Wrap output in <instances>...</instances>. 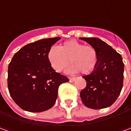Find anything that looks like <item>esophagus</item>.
<instances>
[{"label": "esophagus", "instance_id": "obj_1", "mask_svg": "<svg viewBox=\"0 0 131 131\" xmlns=\"http://www.w3.org/2000/svg\"><path fill=\"white\" fill-rule=\"evenodd\" d=\"M69 81H70L71 83L74 82V81H75V78H74V77H73V78H71V77H69Z\"/></svg>", "mask_w": 131, "mask_h": 131}]
</instances>
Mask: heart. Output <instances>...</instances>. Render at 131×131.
<instances>
[{"label":"heart","mask_w":131,"mask_h":131,"mask_svg":"<svg viewBox=\"0 0 131 131\" xmlns=\"http://www.w3.org/2000/svg\"><path fill=\"white\" fill-rule=\"evenodd\" d=\"M48 60L54 71L61 72L69 65V71L91 73L97 64V52L93 46H83L76 40L65 41L59 47L52 46L48 52Z\"/></svg>","instance_id":"obj_1"}]
</instances>
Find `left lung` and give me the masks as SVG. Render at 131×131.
Segmentation results:
<instances>
[{
	"mask_svg": "<svg viewBox=\"0 0 131 131\" xmlns=\"http://www.w3.org/2000/svg\"><path fill=\"white\" fill-rule=\"evenodd\" d=\"M96 50L97 64L93 72L83 76L86 87L80 97L91 109L99 110L111 106L118 98L124 82V64L121 54L97 38H80Z\"/></svg>",
	"mask_w": 131,
	"mask_h": 131,
	"instance_id": "8db88e82",
	"label": "left lung"
}]
</instances>
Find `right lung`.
Masks as SVG:
<instances>
[{
  "label": "right lung",
  "instance_id": "add662e5",
  "mask_svg": "<svg viewBox=\"0 0 131 131\" xmlns=\"http://www.w3.org/2000/svg\"><path fill=\"white\" fill-rule=\"evenodd\" d=\"M60 37L29 43L13 56L8 66L7 87L19 107L30 112H41L55 103L60 84L69 79L52 69L48 52Z\"/></svg>",
  "mask_w": 131,
  "mask_h": 131
}]
</instances>
